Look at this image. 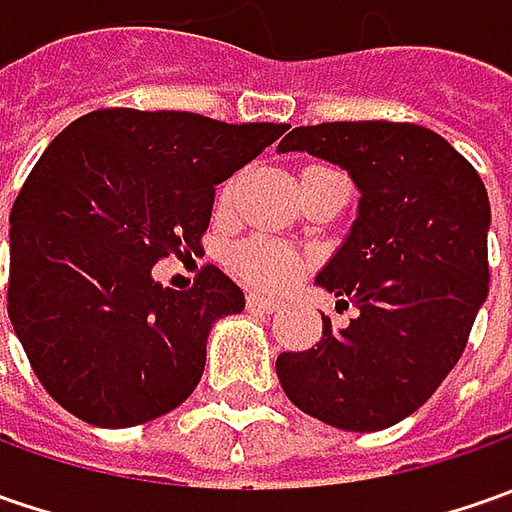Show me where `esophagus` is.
Wrapping results in <instances>:
<instances>
[{
    "instance_id": "esophagus-1",
    "label": "esophagus",
    "mask_w": 512,
    "mask_h": 512,
    "mask_svg": "<svg viewBox=\"0 0 512 512\" xmlns=\"http://www.w3.org/2000/svg\"><path fill=\"white\" fill-rule=\"evenodd\" d=\"M247 307L262 310V313H276L282 305H279L276 299H267V296H259V293H250V296H247Z\"/></svg>"
}]
</instances>
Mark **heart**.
<instances>
[{
    "label": "heart",
    "instance_id": "heart-1",
    "mask_svg": "<svg viewBox=\"0 0 512 512\" xmlns=\"http://www.w3.org/2000/svg\"><path fill=\"white\" fill-rule=\"evenodd\" d=\"M227 193L230 187H225V196ZM230 265L250 287L279 290L290 285L293 276L299 273V256L273 242H245L233 250Z\"/></svg>",
    "mask_w": 512,
    "mask_h": 512
}]
</instances>
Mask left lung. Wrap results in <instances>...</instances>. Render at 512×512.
<instances>
[{
	"label": "left lung",
	"mask_w": 512,
	"mask_h": 512,
	"mask_svg": "<svg viewBox=\"0 0 512 512\" xmlns=\"http://www.w3.org/2000/svg\"><path fill=\"white\" fill-rule=\"evenodd\" d=\"M276 150L339 165L359 190L353 225L316 273L356 316L344 327L322 316L319 344L282 353L276 376L330 427H393L456 367L487 299V190L447 139L407 122L293 128Z\"/></svg>",
	"instance_id": "8db88e82"
}]
</instances>
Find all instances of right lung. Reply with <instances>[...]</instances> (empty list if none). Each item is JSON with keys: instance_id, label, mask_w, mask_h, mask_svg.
Returning a JSON list of instances; mask_svg holds the SVG:
<instances>
[{"instance_id": "right-lung-1", "label": "right lung", "mask_w": 512, "mask_h": 512, "mask_svg": "<svg viewBox=\"0 0 512 512\" xmlns=\"http://www.w3.org/2000/svg\"><path fill=\"white\" fill-rule=\"evenodd\" d=\"M287 125L179 110H93L62 130L10 210L8 316L56 402L96 427H133L185 402L207 336L245 310L219 267L170 290L153 265L199 250L213 187Z\"/></svg>"}]
</instances>
